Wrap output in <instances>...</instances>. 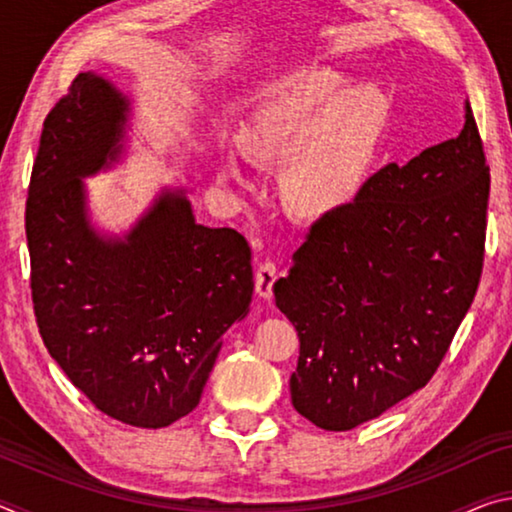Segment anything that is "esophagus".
I'll use <instances>...</instances> for the list:
<instances>
[{
	"label": "esophagus",
	"mask_w": 512,
	"mask_h": 512,
	"mask_svg": "<svg viewBox=\"0 0 512 512\" xmlns=\"http://www.w3.org/2000/svg\"><path fill=\"white\" fill-rule=\"evenodd\" d=\"M277 282V266L273 262H262L257 266V273H255V289H257V296L268 300L273 296V287Z\"/></svg>",
	"instance_id": "1"
}]
</instances>
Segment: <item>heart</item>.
I'll return each instance as SVG.
<instances>
[{
    "instance_id": "obj_1",
    "label": "heart",
    "mask_w": 512,
    "mask_h": 512,
    "mask_svg": "<svg viewBox=\"0 0 512 512\" xmlns=\"http://www.w3.org/2000/svg\"><path fill=\"white\" fill-rule=\"evenodd\" d=\"M388 121V101L372 85H348L329 67L302 69L273 85L239 131L255 160H282L284 203L323 216L354 201L366 183ZM223 180L241 178V155L225 151Z\"/></svg>"
}]
</instances>
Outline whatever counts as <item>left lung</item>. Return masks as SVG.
<instances>
[{
  "mask_svg": "<svg viewBox=\"0 0 512 512\" xmlns=\"http://www.w3.org/2000/svg\"><path fill=\"white\" fill-rule=\"evenodd\" d=\"M488 194L465 99L461 135L388 164L311 225L273 287L300 336L291 402L302 418L348 431L427 386L479 287Z\"/></svg>",
  "mask_w": 512,
  "mask_h": 512,
  "instance_id": "8db88e82",
  "label": "left lung"
}]
</instances>
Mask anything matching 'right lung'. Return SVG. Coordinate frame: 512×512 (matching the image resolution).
Listing matches in <instances>:
<instances>
[{
    "label": "right lung",
    "instance_id": "obj_1",
    "mask_svg": "<svg viewBox=\"0 0 512 512\" xmlns=\"http://www.w3.org/2000/svg\"><path fill=\"white\" fill-rule=\"evenodd\" d=\"M133 97L79 74L45 119L31 173L27 241L40 336L72 384L110 418L169 427L201 402L223 334L253 300V253L207 228L164 185L131 228L101 230L88 187L126 158Z\"/></svg>",
    "mask_w": 512,
    "mask_h": 512
}]
</instances>
